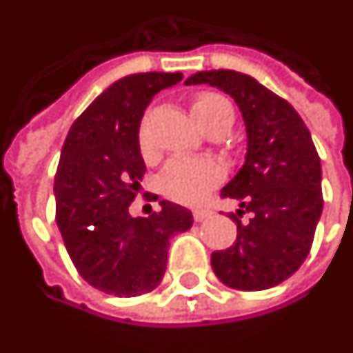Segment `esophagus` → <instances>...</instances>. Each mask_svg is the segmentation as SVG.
<instances>
[{
	"mask_svg": "<svg viewBox=\"0 0 353 353\" xmlns=\"http://www.w3.org/2000/svg\"><path fill=\"white\" fill-rule=\"evenodd\" d=\"M210 216H212L210 208H196V210H193L194 221H204V219L210 218Z\"/></svg>",
	"mask_w": 353,
	"mask_h": 353,
	"instance_id": "obj_1",
	"label": "esophagus"
}]
</instances>
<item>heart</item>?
I'll return each instance as SVG.
<instances>
[{
    "mask_svg": "<svg viewBox=\"0 0 353 353\" xmlns=\"http://www.w3.org/2000/svg\"><path fill=\"white\" fill-rule=\"evenodd\" d=\"M193 114L196 122L206 130L210 125L233 124V107L218 93H199L193 101ZM139 145L145 157L152 154L149 132H139ZM223 179V168L216 160L201 157H176L166 164L160 176V189L168 199L181 204H196Z\"/></svg>",
    "mask_w": 353,
    "mask_h": 353,
    "instance_id": "b5f03b06",
    "label": "heart"
}]
</instances>
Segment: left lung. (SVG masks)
<instances>
[{"label": "left lung", "instance_id": "8db88e82", "mask_svg": "<svg viewBox=\"0 0 353 353\" xmlns=\"http://www.w3.org/2000/svg\"><path fill=\"white\" fill-rule=\"evenodd\" d=\"M185 83L229 93L248 134L245 166L221 189L223 199L241 206L229 214L236 239L212 252V270L236 290L275 287L307 258L323 210L321 162L310 130L288 101L246 74L208 70Z\"/></svg>", "mask_w": 353, "mask_h": 353}]
</instances>
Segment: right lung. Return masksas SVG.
<instances>
[{
  "label": "right lung",
  "instance_id": "right-lung-1",
  "mask_svg": "<svg viewBox=\"0 0 353 353\" xmlns=\"http://www.w3.org/2000/svg\"><path fill=\"white\" fill-rule=\"evenodd\" d=\"M179 72L125 76L83 110L66 135L55 174V219L74 268L91 287L120 298L160 285L170 239L193 225V214L160 201V212L132 218L145 176L139 151L143 112ZM159 199V196H154Z\"/></svg>",
  "mask_w": 353,
  "mask_h": 353
}]
</instances>
